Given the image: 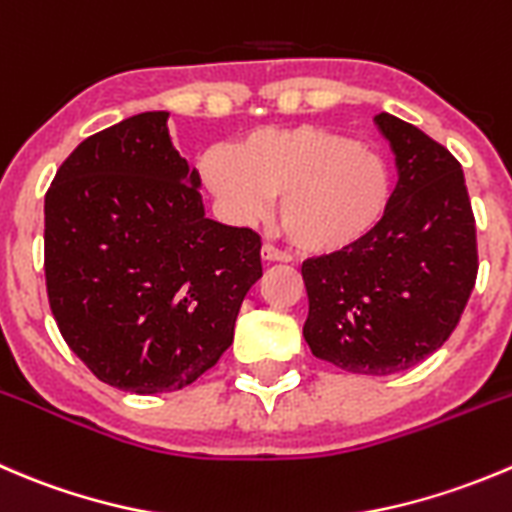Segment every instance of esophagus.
I'll return each mask as SVG.
<instances>
[{"label":"esophagus","instance_id":"34e87169","mask_svg":"<svg viewBox=\"0 0 512 512\" xmlns=\"http://www.w3.org/2000/svg\"><path fill=\"white\" fill-rule=\"evenodd\" d=\"M262 260H267V262H290L292 255L287 250H282V247L272 245V242H265V245H262Z\"/></svg>","mask_w":512,"mask_h":512}]
</instances>
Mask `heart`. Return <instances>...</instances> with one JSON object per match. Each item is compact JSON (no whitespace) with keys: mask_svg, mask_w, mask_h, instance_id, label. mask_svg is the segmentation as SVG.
<instances>
[{"mask_svg":"<svg viewBox=\"0 0 512 512\" xmlns=\"http://www.w3.org/2000/svg\"><path fill=\"white\" fill-rule=\"evenodd\" d=\"M202 175L242 220H257L282 197V232L312 252L362 240L393 200V172L380 152L307 124L257 130L230 152H210Z\"/></svg>","mask_w":512,"mask_h":512,"instance_id":"obj_1","label":"heart"}]
</instances>
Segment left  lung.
<instances>
[{"label": "left lung", "mask_w": 512, "mask_h": 512, "mask_svg": "<svg viewBox=\"0 0 512 512\" xmlns=\"http://www.w3.org/2000/svg\"><path fill=\"white\" fill-rule=\"evenodd\" d=\"M398 165L380 225L302 262L312 355L357 375H390L433 355L460 322L478 277L475 217L463 167L415 124L382 112Z\"/></svg>", "instance_id": "8db88e82"}]
</instances>
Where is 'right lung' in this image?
I'll use <instances>...</instances> for the list:
<instances>
[{
    "instance_id": "right-lung-1",
    "label": "right lung",
    "mask_w": 512,
    "mask_h": 512,
    "mask_svg": "<svg viewBox=\"0 0 512 512\" xmlns=\"http://www.w3.org/2000/svg\"><path fill=\"white\" fill-rule=\"evenodd\" d=\"M167 117L87 137L44 197L54 322L94 377L137 395L182 390L217 365L262 277L260 235L205 217Z\"/></svg>"
}]
</instances>
